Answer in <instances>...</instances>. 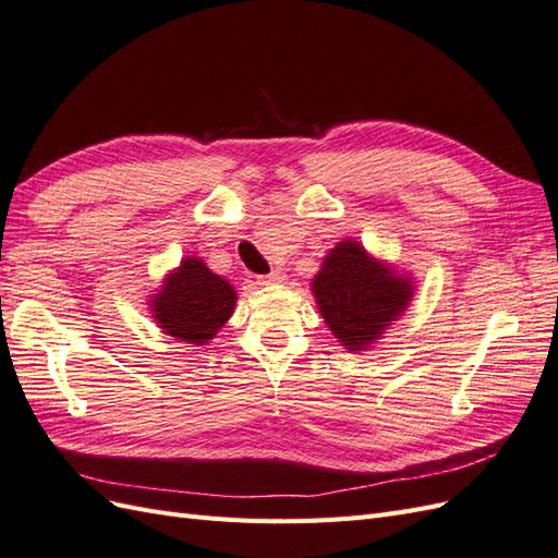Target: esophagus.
Here are the masks:
<instances>
[{"instance_id":"1","label":"esophagus","mask_w":558,"mask_h":558,"mask_svg":"<svg viewBox=\"0 0 558 558\" xmlns=\"http://www.w3.org/2000/svg\"><path fill=\"white\" fill-rule=\"evenodd\" d=\"M281 281H283V272H279V269H272V272H269V275L258 277V283H263V286H269V283H281Z\"/></svg>"}]
</instances>
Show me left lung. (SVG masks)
<instances>
[{
	"label": "left lung",
	"mask_w": 558,
	"mask_h": 558,
	"mask_svg": "<svg viewBox=\"0 0 558 558\" xmlns=\"http://www.w3.org/2000/svg\"><path fill=\"white\" fill-rule=\"evenodd\" d=\"M314 295L342 347L363 351L412 298V281L373 260L359 242H340L316 275Z\"/></svg>",
	"instance_id": "obj_1"
}]
</instances>
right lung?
<instances>
[{"mask_svg": "<svg viewBox=\"0 0 558 558\" xmlns=\"http://www.w3.org/2000/svg\"><path fill=\"white\" fill-rule=\"evenodd\" d=\"M234 298V289L223 277L214 275L199 258H185L154 300V314L167 335L189 344H205L230 318Z\"/></svg>", "mask_w": 558, "mask_h": 558, "instance_id": "right-lung-1", "label": "right lung"}]
</instances>
